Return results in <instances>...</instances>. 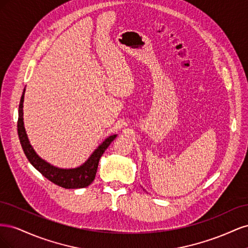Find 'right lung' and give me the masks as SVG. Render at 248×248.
Listing matches in <instances>:
<instances>
[{"label":"right lung","instance_id":"right-lung-1","mask_svg":"<svg viewBox=\"0 0 248 248\" xmlns=\"http://www.w3.org/2000/svg\"><path fill=\"white\" fill-rule=\"evenodd\" d=\"M24 94L25 90L24 92H22L18 108L17 132L22 150H24L28 160L31 162L32 166L37 170L40 171L44 177L48 179L49 181L55 183L56 185L63 187V188H84V187L89 186L94 181L100 157L108 149V147L110 145V142L116 139V134L108 137L104 140L102 144L95 150L93 154L90 156V158L79 168L64 170L52 167L46 161L41 159L40 157L35 153L32 146L30 145V141L28 140L24 127V118H22V115H24V112H22V107H24L22 106V103H24Z\"/></svg>","mask_w":248,"mask_h":248}]
</instances>
